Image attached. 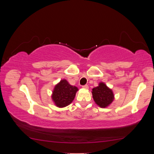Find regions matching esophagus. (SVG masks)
<instances>
[{
	"mask_svg": "<svg viewBox=\"0 0 154 154\" xmlns=\"http://www.w3.org/2000/svg\"><path fill=\"white\" fill-rule=\"evenodd\" d=\"M82 88H85V89H88V86L87 85H85L82 86Z\"/></svg>",
	"mask_w": 154,
	"mask_h": 154,
	"instance_id": "1",
	"label": "esophagus"
}]
</instances>
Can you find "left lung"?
Returning <instances> with one entry per match:
<instances>
[{
	"label": "left lung",
	"mask_w": 154,
	"mask_h": 154,
	"mask_svg": "<svg viewBox=\"0 0 154 154\" xmlns=\"http://www.w3.org/2000/svg\"><path fill=\"white\" fill-rule=\"evenodd\" d=\"M92 94L96 104L101 108L109 106L114 100L112 90L103 82H100L98 86L93 88Z\"/></svg>",
	"instance_id": "left-lung-1"
}]
</instances>
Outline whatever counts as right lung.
<instances>
[{
	"label": "right lung",
	"instance_id": "obj_1",
	"mask_svg": "<svg viewBox=\"0 0 154 154\" xmlns=\"http://www.w3.org/2000/svg\"><path fill=\"white\" fill-rule=\"evenodd\" d=\"M78 91V87L71 85L66 79H63L54 86L51 98L56 106L63 108L72 103Z\"/></svg>",
	"mask_w": 154,
	"mask_h": 154
}]
</instances>
